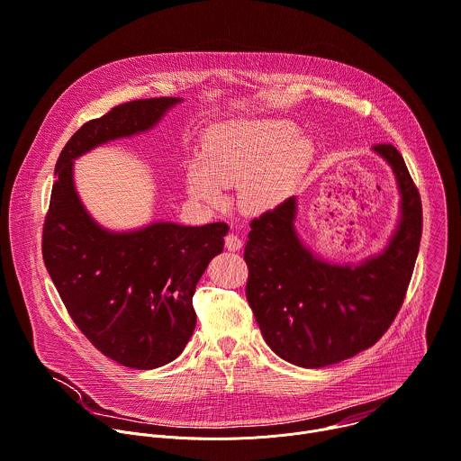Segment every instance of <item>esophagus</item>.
Segmentation results:
<instances>
[{"label": "esophagus", "instance_id": "34e87169", "mask_svg": "<svg viewBox=\"0 0 461 461\" xmlns=\"http://www.w3.org/2000/svg\"><path fill=\"white\" fill-rule=\"evenodd\" d=\"M241 245H243V241H241V238H240L238 234L230 232V234H227V236H225V247H227L229 250L236 252V250H240V249H241Z\"/></svg>", "mask_w": 461, "mask_h": 461}]
</instances>
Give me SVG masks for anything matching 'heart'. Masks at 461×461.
<instances>
[{
	"label": "heart",
	"mask_w": 461,
	"mask_h": 461,
	"mask_svg": "<svg viewBox=\"0 0 461 461\" xmlns=\"http://www.w3.org/2000/svg\"><path fill=\"white\" fill-rule=\"evenodd\" d=\"M284 120H234L216 125L205 138L203 154L187 165L193 200L218 205L225 185L241 183L240 202L250 212L282 205L307 174L314 149Z\"/></svg>",
	"instance_id": "1"
}]
</instances>
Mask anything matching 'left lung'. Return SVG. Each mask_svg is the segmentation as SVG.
<instances>
[{
	"instance_id": "1",
	"label": "left lung",
	"mask_w": 461,
	"mask_h": 461,
	"mask_svg": "<svg viewBox=\"0 0 461 461\" xmlns=\"http://www.w3.org/2000/svg\"><path fill=\"white\" fill-rule=\"evenodd\" d=\"M373 150L393 168L400 220L385 249L350 265L329 263L298 236L296 198L250 221L247 300L267 345L285 361L320 369L373 347L396 318L421 240V200L402 154Z\"/></svg>"
}]
</instances>
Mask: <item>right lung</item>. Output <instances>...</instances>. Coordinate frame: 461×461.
Listing matches in <instances>:
<instances>
[{
  "label": "right lung",
  "mask_w": 461,
  "mask_h": 461,
  "mask_svg": "<svg viewBox=\"0 0 461 461\" xmlns=\"http://www.w3.org/2000/svg\"><path fill=\"white\" fill-rule=\"evenodd\" d=\"M181 102L136 100L86 122L56 161L43 225V261L70 318L107 357L138 371L167 365L185 348L196 327V285L223 250L229 225L104 229L76 193L72 163L107 141L150 131Z\"/></svg>",
  "instance_id": "add662e5"
}]
</instances>
